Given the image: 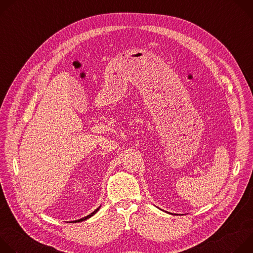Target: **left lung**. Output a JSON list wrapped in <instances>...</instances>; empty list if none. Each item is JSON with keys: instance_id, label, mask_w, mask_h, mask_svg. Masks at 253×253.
Instances as JSON below:
<instances>
[{"instance_id": "8db88e82", "label": "left lung", "mask_w": 253, "mask_h": 253, "mask_svg": "<svg viewBox=\"0 0 253 253\" xmlns=\"http://www.w3.org/2000/svg\"><path fill=\"white\" fill-rule=\"evenodd\" d=\"M170 214H171V213H170Z\"/></svg>"}]
</instances>
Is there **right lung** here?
Masks as SVG:
<instances>
[{
	"label": "right lung",
	"mask_w": 253,
	"mask_h": 253,
	"mask_svg": "<svg viewBox=\"0 0 253 253\" xmlns=\"http://www.w3.org/2000/svg\"><path fill=\"white\" fill-rule=\"evenodd\" d=\"M100 207H101V206H99L97 209H95L91 214H89V215L85 216V217H83V218H81V219H78V220H75V221H71V222H81V221H84V220H86V219H88V218L92 217V216H93L95 213H97V211L100 209Z\"/></svg>",
	"instance_id": "obj_1"
}]
</instances>
